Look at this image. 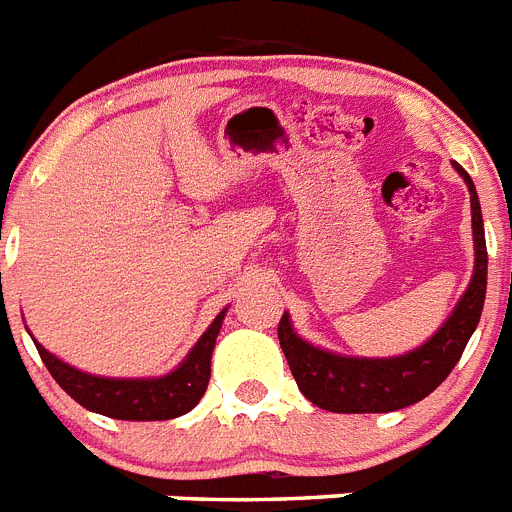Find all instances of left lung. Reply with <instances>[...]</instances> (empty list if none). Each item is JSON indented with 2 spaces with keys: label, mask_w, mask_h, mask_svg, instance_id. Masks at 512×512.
<instances>
[{
  "label": "left lung",
  "mask_w": 512,
  "mask_h": 512,
  "mask_svg": "<svg viewBox=\"0 0 512 512\" xmlns=\"http://www.w3.org/2000/svg\"><path fill=\"white\" fill-rule=\"evenodd\" d=\"M453 169L471 195L474 276L435 336L398 356H346L304 341L291 325L289 312H283L278 322L281 349L304 398L320 409L336 414H388L419 403L453 372L468 338L474 336L487 296V242L474 182L461 163L453 161Z\"/></svg>",
  "instance_id": "left-lung-1"
}]
</instances>
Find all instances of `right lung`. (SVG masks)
I'll use <instances>...</instances> for the list:
<instances>
[{
	"label": "right lung",
	"mask_w": 512,
	"mask_h": 512,
	"mask_svg": "<svg viewBox=\"0 0 512 512\" xmlns=\"http://www.w3.org/2000/svg\"><path fill=\"white\" fill-rule=\"evenodd\" d=\"M229 309V307H226ZM226 309H221L208 330L197 338V343L176 364L171 372L161 377H101L62 362L59 356L46 351L33 338L38 354L44 359L51 377L59 382L64 393L75 398L93 414L124 419V422H163L187 414L200 403L210 380V356L216 349V338L221 333Z\"/></svg>",
	"instance_id": "right-lung-1"
}]
</instances>
